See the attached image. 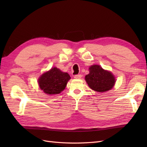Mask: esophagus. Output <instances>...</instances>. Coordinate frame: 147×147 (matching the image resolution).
Listing matches in <instances>:
<instances>
[{
	"label": "esophagus",
	"instance_id": "34e87169",
	"mask_svg": "<svg viewBox=\"0 0 147 147\" xmlns=\"http://www.w3.org/2000/svg\"><path fill=\"white\" fill-rule=\"evenodd\" d=\"M74 78L75 79H80L82 78V75L79 74V75H75L74 76Z\"/></svg>",
	"mask_w": 147,
	"mask_h": 147
}]
</instances>
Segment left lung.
<instances>
[{"label":"left lung","instance_id":"left-lung-1","mask_svg":"<svg viewBox=\"0 0 147 147\" xmlns=\"http://www.w3.org/2000/svg\"><path fill=\"white\" fill-rule=\"evenodd\" d=\"M89 70L90 74L85 76V80L92 90L103 92L114 86L116 80L112 72L103 69L99 65H92Z\"/></svg>","mask_w":147,"mask_h":147}]
</instances>
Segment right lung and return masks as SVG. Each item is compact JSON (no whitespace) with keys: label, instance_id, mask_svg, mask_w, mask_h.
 I'll list each match as a JSON object with an SVG mask.
<instances>
[{"label":"right lung","instance_id":"1","mask_svg":"<svg viewBox=\"0 0 147 147\" xmlns=\"http://www.w3.org/2000/svg\"><path fill=\"white\" fill-rule=\"evenodd\" d=\"M70 75L57 67H53L43 74L38 80L40 88L47 94H58L66 87Z\"/></svg>","mask_w":147,"mask_h":147}]
</instances>
